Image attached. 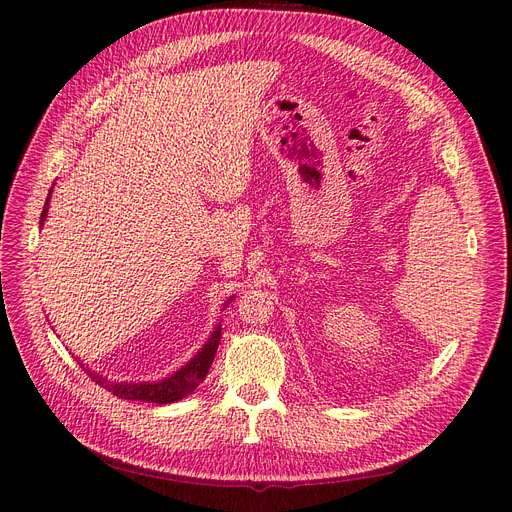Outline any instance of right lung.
Wrapping results in <instances>:
<instances>
[{
    "label": "right lung",
    "mask_w": 512,
    "mask_h": 512,
    "mask_svg": "<svg viewBox=\"0 0 512 512\" xmlns=\"http://www.w3.org/2000/svg\"><path fill=\"white\" fill-rule=\"evenodd\" d=\"M50 195H52V188H50ZM50 195H48L44 211H42L40 226L46 222V216H48ZM233 298L235 296L228 298L226 305L231 303ZM220 334H222V324H218L214 330H211L205 345L184 366L173 370L169 377H163L158 381H112L108 375H101V373H97V370L88 368V364H82L80 358H76V360L86 370L88 377H91L95 383L108 387V390L118 398L142 400V402H152V404H169V402L186 398L188 394L197 390L199 383H203V379L207 377L209 368H211V362H214L216 349L220 343Z\"/></svg>",
    "instance_id": "add662e5"
}]
</instances>
